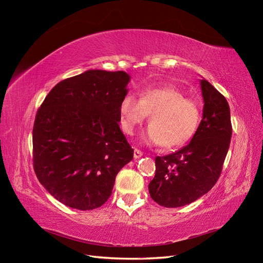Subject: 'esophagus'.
Segmentation results:
<instances>
[{"instance_id": "34e87169", "label": "esophagus", "mask_w": 263, "mask_h": 263, "mask_svg": "<svg viewBox=\"0 0 263 263\" xmlns=\"http://www.w3.org/2000/svg\"><path fill=\"white\" fill-rule=\"evenodd\" d=\"M141 156H142V151H140L137 148H135V150H134V158L135 159H139Z\"/></svg>"}]
</instances>
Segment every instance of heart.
<instances>
[{
	"mask_svg": "<svg viewBox=\"0 0 263 263\" xmlns=\"http://www.w3.org/2000/svg\"><path fill=\"white\" fill-rule=\"evenodd\" d=\"M147 115L150 126L142 140L166 148L181 147L192 139L201 118L197 103L171 84L145 87L139 100L130 94L122 99L119 116L126 135H134Z\"/></svg>",
	"mask_w": 263,
	"mask_h": 263,
	"instance_id": "1",
	"label": "heart"
}]
</instances>
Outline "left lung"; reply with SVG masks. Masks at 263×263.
<instances>
[{
  "label": "left lung",
  "mask_w": 263,
  "mask_h": 263,
  "mask_svg": "<svg viewBox=\"0 0 263 263\" xmlns=\"http://www.w3.org/2000/svg\"><path fill=\"white\" fill-rule=\"evenodd\" d=\"M203 117L190 144L156 158V174L149 183L153 200L164 208H180L206 194L217 182L232 138L228 102L203 79Z\"/></svg>",
  "instance_id": "1"
}]
</instances>
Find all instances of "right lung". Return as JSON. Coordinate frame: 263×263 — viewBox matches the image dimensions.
Returning a JSON list of instances; mask_svg holds the SVG:
<instances>
[{
    "instance_id": "add662e5",
    "label": "right lung",
    "mask_w": 263,
    "mask_h": 263,
    "mask_svg": "<svg viewBox=\"0 0 263 263\" xmlns=\"http://www.w3.org/2000/svg\"><path fill=\"white\" fill-rule=\"evenodd\" d=\"M124 71L87 70L47 95L33 128L36 177L59 202L90 211L112 194L134 149L119 128V104L128 92Z\"/></svg>"
}]
</instances>
